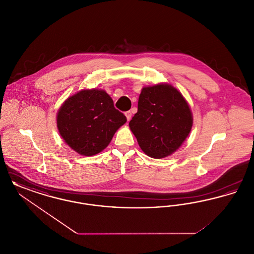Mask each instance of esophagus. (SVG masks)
<instances>
[{"instance_id":"1","label":"esophagus","mask_w":254,"mask_h":254,"mask_svg":"<svg viewBox=\"0 0 254 254\" xmlns=\"http://www.w3.org/2000/svg\"><path fill=\"white\" fill-rule=\"evenodd\" d=\"M125 115H126V117H127V121H130V119H131V117H132L131 112H130V111H127V112L125 113Z\"/></svg>"}]
</instances>
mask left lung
<instances>
[{"mask_svg":"<svg viewBox=\"0 0 254 254\" xmlns=\"http://www.w3.org/2000/svg\"><path fill=\"white\" fill-rule=\"evenodd\" d=\"M192 125L189 103L176 87L167 83L142 88L138 111L129 122L141 149L155 159L174 153L189 136Z\"/></svg>","mask_w":254,"mask_h":254,"instance_id":"1","label":"left lung"}]
</instances>
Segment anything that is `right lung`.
Masks as SVG:
<instances>
[{
    "label": "right lung",
    "mask_w": 254,
    "mask_h": 254,
    "mask_svg": "<svg viewBox=\"0 0 254 254\" xmlns=\"http://www.w3.org/2000/svg\"><path fill=\"white\" fill-rule=\"evenodd\" d=\"M57 127L64 143L83 156H93L109 145L127 122L109 94L98 88L68 97L57 113Z\"/></svg>",
    "instance_id": "right-lung-1"
}]
</instances>
